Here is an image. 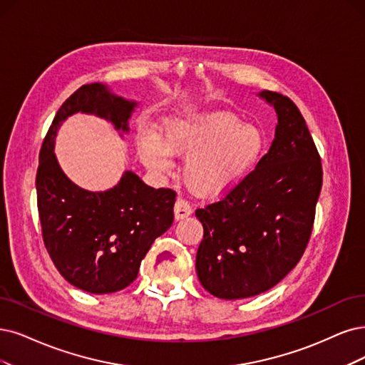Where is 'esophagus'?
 Returning a JSON list of instances; mask_svg holds the SVG:
<instances>
[{"label":"esophagus","mask_w":365,"mask_h":365,"mask_svg":"<svg viewBox=\"0 0 365 365\" xmlns=\"http://www.w3.org/2000/svg\"><path fill=\"white\" fill-rule=\"evenodd\" d=\"M192 213V207L185 198H178L174 205V217L175 220H185Z\"/></svg>","instance_id":"1"}]
</instances>
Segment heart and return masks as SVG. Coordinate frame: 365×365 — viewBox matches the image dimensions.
Masks as SVG:
<instances>
[{
	"instance_id": "obj_1",
	"label": "heart",
	"mask_w": 365,
	"mask_h": 365,
	"mask_svg": "<svg viewBox=\"0 0 365 365\" xmlns=\"http://www.w3.org/2000/svg\"><path fill=\"white\" fill-rule=\"evenodd\" d=\"M160 130V138L150 130L138 141L144 164L168 171L171 156H187L183 165L187 186L209 197L237 186L257 167L266 147L260 129L230 113L168 118Z\"/></svg>"
}]
</instances>
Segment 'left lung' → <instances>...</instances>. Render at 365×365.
Returning a JSON list of instances; mask_svg holds the SVG:
<instances>
[{
  "label": "left lung",
  "mask_w": 365,
  "mask_h": 365,
  "mask_svg": "<svg viewBox=\"0 0 365 365\" xmlns=\"http://www.w3.org/2000/svg\"><path fill=\"white\" fill-rule=\"evenodd\" d=\"M259 96L278 117L271 148L224 198L195 210L205 228L197 275L221 299L260 294L298 264L322 190L320 156L298 106L275 91Z\"/></svg>",
  "instance_id": "left-lung-1"
}]
</instances>
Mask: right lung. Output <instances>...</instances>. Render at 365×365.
I'll return each instance as SVG.
<instances>
[{"label": "right lung", "instance_id": "add662e5", "mask_svg": "<svg viewBox=\"0 0 365 365\" xmlns=\"http://www.w3.org/2000/svg\"><path fill=\"white\" fill-rule=\"evenodd\" d=\"M135 106L103 84L79 87L60 106L38 155L36 190L45 247L64 279L88 293H114L135 281L155 239L173 224L175 192L155 190L132 171L108 191L83 190L60 168L53 140L75 113L94 114L129 132Z\"/></svg>", "mask_w": 365, "mask_h": 365}]
</instances>
